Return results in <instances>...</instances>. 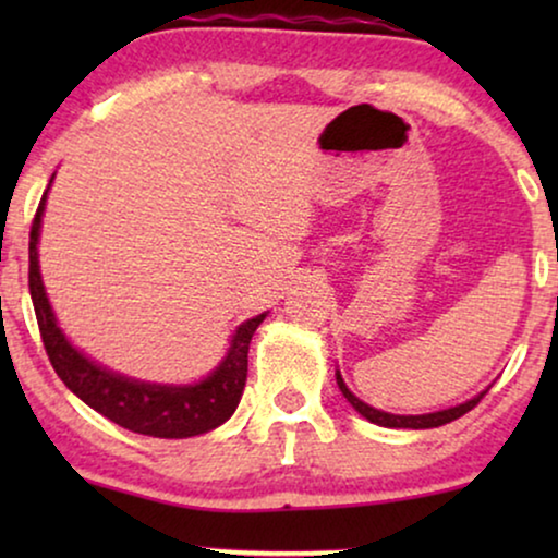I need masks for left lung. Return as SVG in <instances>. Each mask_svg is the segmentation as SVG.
Masks as SVG:
<instances>
[{
  "mask_svg": "<svg viewBox=\"0 0 558 558\" xmlns=\"http://www.w3.org/2000/svg\"><path fill=\"white\" fill-rule=\"evenodd\" d=\"M338 386H340L342 396H345V399H348L350 403H353V409L357 411V414H363V416L368 418V422H373V424H378V426H393V429H434V426L449 424V422H454V418H460V416L468 414V411L475 409L477 403H480V399H483V396H485V393H480V396H475V399L468 401V403H460V407H454V409L437 411V414L396 416V414H386V411L373 409V407H368V403H363L361 399H357V396L350 393L348 386L342 384L340 373H338Z\"/></svg>",
  "mask_w": 558,
  "mask_h": 558,
  "instance_id": "left-lung-1",
  "label": "left lung"
}]
</instances>
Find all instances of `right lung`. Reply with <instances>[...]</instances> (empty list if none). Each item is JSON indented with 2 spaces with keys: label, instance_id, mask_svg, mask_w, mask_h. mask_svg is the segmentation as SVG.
<instances>
[{
  "label": "right lung",
  "instance_id": "add662e5",
  "mask_svg": "<svg viewBox=\"0 0 558 558\" xmlns=\"http://www.w3.org/2000/svg\"><path fill=\"white\" fill-rule=\"evenodd\" d=\"M48 195V193H45ZM45 195L29 228V296L40 327V338L58 378L86 401L98 414L111 418L113 424L147 437L182 439L216 429L239 407L248 371V342L266 315L243 323L235 330L226 361L220 368L195 386H157L129 380L117 373L104 371L101 365L83 357L65 335L60 332L52 317L50 302L45 296L40 266H37V235L45 210Z\"/></svg>",
  "mask_w": 558,
  "mask_h": 558
}]
</instances>
